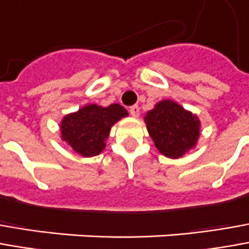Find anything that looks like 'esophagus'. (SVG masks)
<instances>
[{"label": "esophagus", "mask_w": 249, "mask_h": 249, "mask_svg": "<svg viewBox=\"0 0 249 249\" xmlns=\"http://www.w3.org/2000/svg\"><path fill=\"white\" fill-rule=\"evenodd\" d=\"M130 114L133 115L134 118H137V116L140 115V107H138V106H133V107H130Z\"/></svg>", "instance_id": "34e87169"}]
</instances>
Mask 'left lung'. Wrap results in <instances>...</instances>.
<instances>
[{
  "label": "left lung",
  "mask_w": 249,
  "mask_h": 249,
  "mask_svg": "<svg viewBox=\"0 0 249 249\" xmlns=\"http://www.w3.org/2000/svg\"><path fill=\"white\" fill-rule=\"evenodd\" d=\"M145 121L154 145L167 157L179 159L198 141V118L171 100L157 103Z\"/></svg>",
  "instance_id": "8db88e82"
}]
</instances>
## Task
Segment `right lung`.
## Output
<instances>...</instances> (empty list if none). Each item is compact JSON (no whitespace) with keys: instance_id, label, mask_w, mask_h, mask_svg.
<instances>
[{"instance_id":"1","label":"right lung","mask_w":249,"mask_h":249,"mask_svg":"<svg viewBox=\"0 0 249 249\" xmlns=\"http://www.w3.org/2000/svg\"><path fill=\"white\" fill-rule=\"evenodd\" d=\"M124 116H127V111L119 104H111L107 108L89 104L63 118L62 140L84 157L96 156L106 146L111 126Z\"/></svg>"}]
</instances>
